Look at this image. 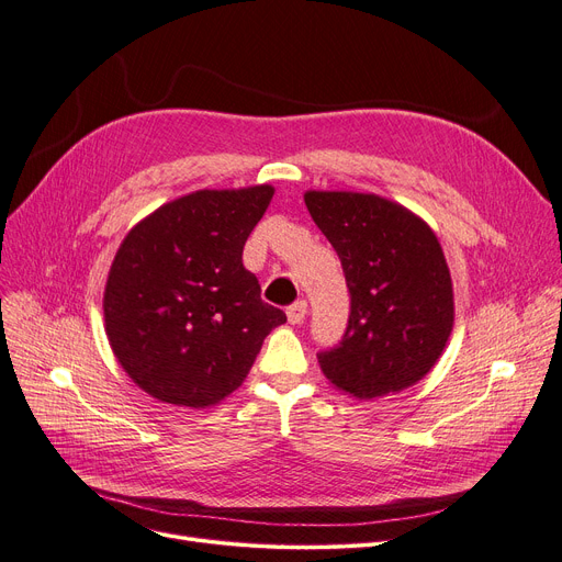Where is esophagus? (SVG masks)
Wrapping results in <instances>:
<instances>
[{"label": "esophagus", "mask_w": 562, "mask_h": 562, "mask_svg": "<svg viewBox=\"0 0 562 562\" xmlns=\"http://www.w3.org/2000/svg\"><path fill=\"white\" fill-rule=\"evenodd\" d=\"M305 316H307V303L305 301H299V303H293L291 307H286V318H289L291 326H301Z\"/></svg>", "instance_id": "esophagus-1"}]
</instances>
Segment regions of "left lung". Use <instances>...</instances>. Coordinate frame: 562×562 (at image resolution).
Instances as JSON below:
<instances>
[{
    "instance_id": "left-lung-1",
    "label": "left lung",
    "mask_w": 562,
    "mask_h": 562,
    "mask_svg": "<svg viewBox=\"0 0 562 562\" xmlns=\"http://www.w3.org/2000/svg\"><path fill=\"white\" fill-rule=\"evenodd\" d=\"M305 204L337 250L350 291L339 346L318 352L323 375L360 401L412 387L445 352L456 318L435 232L375 193L307 191Z\"/></svg>"
}]
</instances>
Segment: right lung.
I'll list each match as a JSON object with an SVG mask.
<instances>
[{
    "instance_id": "add662e5",
    "label": "right lung",
    "mask_w": 562,
    "mask_h": 562,
    "mask_svg": "<svg viewBox=\"0 0 562 562\" xmlns=\"http://www.w3.org/2000/svg\"><path fill=\"white\" fill-rule=\"evenodd\" d=\"M276 189H202L161 204L117 248L104 286L115 360L161 403L210 407L246 380L284 312L241 261Z\"/></svg>"
}]
</instances>
